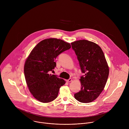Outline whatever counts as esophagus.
Wrapping results in <instances>:
<instances>
[{"instance_id":"1","label":"esophagus","mask_w":129,"mask_h":129,"mask_svg":"<svg viewBox=\"0 0 129 129\" xmlns=\"http://www.w3.org/2000/svg\"><path fill=\"white\" fill-rule=\"evenodd\" d=\"M72 80V79H68V80H66V82H71Z\"/></svg>"}]
</instances>
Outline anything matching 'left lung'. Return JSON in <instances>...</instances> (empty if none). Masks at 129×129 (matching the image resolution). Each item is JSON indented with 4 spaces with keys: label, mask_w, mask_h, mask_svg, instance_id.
I'll return each mask as SVG.
<instances>
[{
    "label": "left lung",
    "mask_w": 129,
    "mask_h": 129,
    "mask_svg": "<svg viewBox=\"0 0 129 129\" xmlns=\"http://www.w3.org/2000/svg\"><path fill=\"white\" fill-rule=\"evenodd\" d=\"M77 56L82 72L81 89L75 94L80 102L88 103L96 100L104 90L109 73L104 53L99 45L86 40L71 43Z\"/></svg>",
    "instance_id": "obj_1"
}]
</instances>
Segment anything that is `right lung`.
<instances>
[{
    "label": "right lung",
    "mask_w": 129,
    "mask_h": 129,
    "mask_svg": "<svg viewBox=\"0 0 129 129\" xmlns=\"http://www.w3.org/2000/svg\"><path fill=\"white\" fill-rule=\"evenodd\" d=\"M69 43L57 38L43 40L33 49L27 58L24 73L27 86L33 96L46 103L57 98L60 88L66 82L49 72L56 66L55 59L70 49Z\"/></svg>",
    "instance_id": "obj_1"
}]
</instances>
